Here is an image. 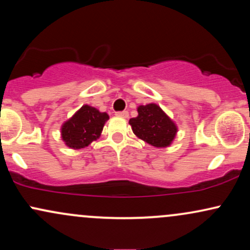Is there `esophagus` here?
<instances>
[{"label":"esophagus","instance_id":"1","mask_svg":"<svg viewBox=\"0 0 250 250\" xmlns=\"http://www.w3.org/2000/svg\"><path fill=\"white\" fill-rule=\"evenodd\" d=\"M116 115L117 116H121V117H125V119H127V117L129 116V113L128 111H117L116 113Z\"/></svg>","mask_w":250,"mask_h":250}]
</instances>
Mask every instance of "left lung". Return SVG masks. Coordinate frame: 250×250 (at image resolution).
<instances>
[{
    "mask_svg": "<svg viewBox=\"0 0 250 250\" xmlns=\"http://www.w3.org/2000/svg\"><path fill=\"white\" fill-rule=\"evenodd\" d=\"M139 115L129 120L134 134L154 147H167L176 135V125L159 105L150 103L137 108Z\"/></svg>",
    "mask_w": 250,
    "mask_h": 250,
    "instance_id": "obj_1",
    "label": "left lung"
}]
</instances>
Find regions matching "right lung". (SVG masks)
Returning a JSON list of instances; mask_svg holds the SVG:
<instances>
[{
	"instance_id": "right-lung-1",
	"label": "right lung",
	"mask_w": 250,
	"mask_h": 250,
	"mask_svg": "<svg viewBox=\"0 0 250 250\" xmlns=\"http://www.w3.org/2000/svg\"><path fill=\"white\" fill-rule=\"evenodd\" d=\"M108 114L100 113L96 108L83 105L69 121L62 125V139L68 147L80 149L87 147L99 139Z\"/></svg>"
}]
</instances>
